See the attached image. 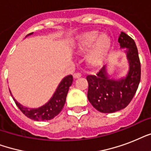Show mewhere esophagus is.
<instances>
[{"label":"esophagus","mask_w":151,"mask_h":151,"mask_svg":"<svg viewBox=\"0 0 151 151\" xmlns=\"http://www.w3.org/2000/svg\"><path fill=\"white\" fill-rule=\"evenodd\" d=\"M81 76V73H79V72H78V73H73V78H80Z\"/></svg>","instance_id":"1"}]
</instances>
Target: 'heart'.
Returning <instances> with one entry per match:
<instances>
[{"label":"heart","mask_w":151,"mask_h":151,"mask_svg":"<svg viewBox=\"0 0 151 151\" xmlns=\"http://www.w3.org/2000/svg\"><path fill=\"white\" fill-rule=\"evenodd\" d=\"M111 41L106 34H99L97 30H92L82 34L79 37L78 48L81 52H85L92 48L88 55V61L92 65L100 63L108 54Z\"/></svg>","instance_id":"heart-1"}]
</instances>
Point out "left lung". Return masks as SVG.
<instances>
[{
	"mask_svg": "<svg viewBox=\"0 0 151 151\" xmlns=\"http://www.w3.org/2000/svg\"><path fill=\"white\" fill-rule=\"evenodd\" d=\"M122 48H127L129 71L125 78L114 81L109 79L105 69L96 75H88V99L97 110L102 113H114L129 105L136 94L141 78V65L138 49L131 37L122 32L118 37Z\"/></svg>",
	"mask_w": 151,
	"mask_h": 151,
	"instance_id": "left-lung-1",
	"label": "left lung"
}]
</instances>
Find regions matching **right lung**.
<instances>
[{"label": "right lung", "mask_w": 151, "mask_h": 151, "mask_svg": "<svg viewBox=\"0 0 151 151\" xmlns=\"http://www.w3.org/2000/svg\"><path fill=\"white\" fill-rule=\"evenodd\" d=\"M32 34L33 33H30L29 34ZM72 83H73V76H66L59 84L56 92H55L52 99L48 101L45 105L38 109H28V108L22 106L14 99L11 92L10 93L15 102L16 106L22 111V114L26 115L27 117L34 121H48L57 116L60 113L62 109L63 108L65 102H66V96L68 93L69 88L72 85Z\"/></svg>", "instance_id": "1"}]
</instances>
